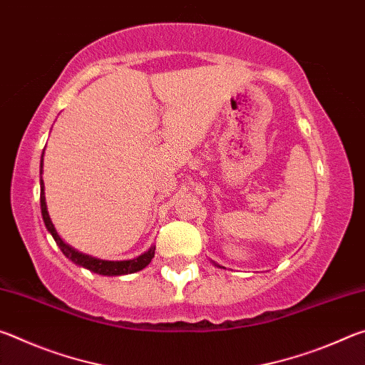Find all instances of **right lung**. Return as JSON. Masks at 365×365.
<instances>
[{
    "label": "right lung",
    "instance_id": "obj_1",
    "mask_svg": "<svg viewBox=\"0 0 365 365\" xmlns=\"http://www.w3.org/2000/svg\"><path fill=\"white\" fill-rule=\"evenodd\" d=\"M41 169H43V156H41ZM40 206H41V215H43V220H45V225L49 232H51L54 242L58 243V246L61 248V251L64 252V255L73 261L78 265H82V267L90 269L91 272H95V274H100V275H125V274H133V272H138L141 269H145L148 264L151 262V259L154 257V246L150 250L146 251L145 255L138 256L137 259H132V261H119V262H113V261H101V259H95V257H90V256H85L82 252H78L76 250H72L71 246H67L63 240L59 238V235L54 230V225L51 224V219H49L48 211H46V202H45V191H43V180H40Z\"/></svg>",
    "mask_w": 365,
    "mask_h": 365
}]
</instances>
